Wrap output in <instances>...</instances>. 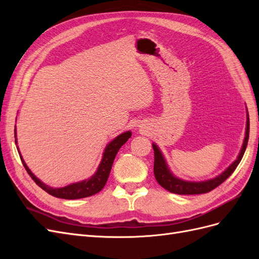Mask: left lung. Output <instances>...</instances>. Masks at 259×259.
Returning <instances> with one entry per match:
<instances>
[{"mask_svg":"<svg viewBox=\"0 0 259 259\" xmlns=\"http://www.w3.org/2000/svg\"><path fill=\"white\" fill-rule=\"evenodd\" d=\"M248 134H249V119L247 117L246 122V133H245V139L243 143L241 152L238 156V159L234 161L231 165L227 168L224 173L217 176L214 179L206 180V182H200V183H192V182H185V180L174 177L173 174L170 173L165 160H164L161 151L159 148L154 144L152 145L154 150V166L153 171L156 182H158L164 189L168 190L169 192H173L176 194H202L209 192L219 185H222L225 180L228 178L234 170H236L239 163L241 162L243 154L245 152V149L248 142Z\"/></svg>","mask_w":259,"mask_h":259,"instance_id":"obj_1","label":"left lung"}]
</instances>
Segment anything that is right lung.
I'll list each match as a JSON object with an SVG mask.
<instances>
[{
    "mask_svg": "<svg viewBox=\"0 0 259 259\" xmlns=\"http://www.w3.org/2000/svg\"><path fill=\"white\" fill-rule=\"evenodd\" d=\"M15 132H16V130H15ZM131 136H132L131 132L123 133V134L114 138L112 142L106 147L104 155H103V160H101V162L99 164L98 169L90 179L83 180V182L76 183V184L69 185L64 188H57V189L56 188L54 189V188L46 186L45 184H43L41 182V180H38L32 173H31V170L28 168L27 164L25 163V161L22 160L20 153H19V156H20L23 166H25L30 177L32 178L35 182V184L38 187H41L44 191L50 193L51 195H53V197H56L59 199H66V200L82 199V198L91 197V195L98 193L105 187L107 180H108V177H109V174H110L112 164H113V161H114V158H115L117 151H119V149L127 142V139ZM15 137H16V133H15ZM15 143H17L16 140H15Z\"/></svg>",
    "mask_w": 259,
    "mask_h": 259,
    "instance_id": "obj_1",
    "label": "right lung"
}]
</instances>
